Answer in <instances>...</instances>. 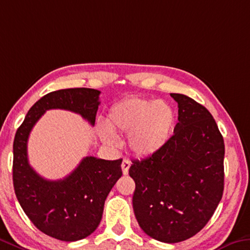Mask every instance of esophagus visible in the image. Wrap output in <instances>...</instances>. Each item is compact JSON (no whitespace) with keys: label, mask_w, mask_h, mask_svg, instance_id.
<instances>
[{"label":"esophagus","mask_w":250,"mask_h":250,"mask_svg":"<svg viewBox=\"0 0 250 250\" xmlns=\"http://www.w3.org/2000/svg\"><path fill=\"white\" fill-rule=\"evenodd\" d=\"M130 161L128 159H124V161H122V165H121V168H122V172H124V175H128L129 172V168H130Z\"/></svg>","instance_id":"34e87169"}]
</instances>
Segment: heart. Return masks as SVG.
<instances>
[{
    "label": "heart",
    "instance_id": "b5f03b06",
    "mask_svg": "<svg viewBox=\"0 0 250 250\" xmlns=\"http://www.w3.org/2000/svg\"><path fill=\"white\" fill-rule=\"evenodd\" d=\"M175 121V110L167 101L128 97L110 109L105 119L106 130L101 131V139L114 146V134L128 132L130 150L140 157L151 156L167 145Z\"/></svg>",
    "mask_w": 250,
    "mask_h": 250
}]
</instances>
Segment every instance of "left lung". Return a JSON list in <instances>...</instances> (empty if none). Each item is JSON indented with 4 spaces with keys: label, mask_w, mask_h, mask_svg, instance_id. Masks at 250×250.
<instances>
[{
    "label": "left lung",
    "mask_w": 250,
    "mask_h": 250,
    "mask_svg": "<svg viewBox=\"0 0 250 250\" xmlns=\"http://www.w3.org/2000/svg\"><path fill=\"white\" fill-rule=\"evenodd\" d=\"M178 124L164 148L133 160L134 215L146 235L175 244L195 236L215 212L224 192V138L204 105L185 94Z\"/></svg>",
    "instance_id": "obj_1"
}]
</instances>
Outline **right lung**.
Wrapping results in <instances>:
<instances>
[{"label": "right lung", "mask_w": 250, "mask_h": 250, "mask_svg": "<svg viewBox=\"0 0 250 250\" xmlns=\"http://www.w3.org/2000/svg\"><path fill=\"white\" fill-rule=\"evenodd\" d=\"M100 93L74 88L45 94L29 110L14 137L13 186L19 203L40 231L62 241L80 240L96 230L106 197L122 176V159L85 157L64 179L47 180L29 164L27 139L34 125L50 109L72 111L94 125Z\"/></svg>", "instance_id": "right-lung-1"}]
</instances>
